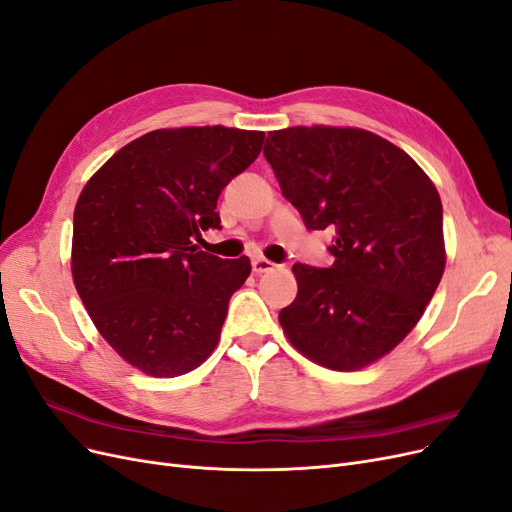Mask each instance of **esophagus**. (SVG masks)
<instances>
[{"mask_svg":"<svg viewBox=\"0 0 512 512\" xmlns=\"http://www.w3.org/2000/svg\"><path fill=\"white\" fill-rule=\"evenodd\" d=\"M275 267H277V264L271 262V260H267L264 256H254V258H252V271H254L256 275L269 273V271H273Z\"/></svg>","mask_w":512,"mask_h":512,"instance_id":"1","label":"esophagus"}]
</instances>
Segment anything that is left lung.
I'll use <instances>...</instances> for the list:
<instances>
[{
  "instance_id": "1",
  "label": "left lung",
  "mask_w": 512,
  "mask_h": 512,
  "mask_svg": "<svg viewBox=\"0 0 512 512\" xmlns=\"http://www.w3.org/2000/svg\"><path fill=\"white\" fill-rule=\"evenodd\" d=\"M264 157L306 229L336 233L330 269L292 267L283 334L327 370H363L414 330L443 277L441 197L410 155L361 128L275 130Z\"/></svg>"
}]
</instances>
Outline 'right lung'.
<instances>
[{
    "mask_svg": "<svg viewBox=\"0 0 512 512\" xmlns=\"http://www.w3.org/2000/svg\"><path fill=\"white\" fill-rule=\"evenodd\" d=\"M262 142L264 132L224 126L153 130L121 147L81 191L75 290L100 336L142 374L182 376L216 349L252 264L193 241L220 229L218 195Z\"/></svg>",
    "mask_w": 512,
    "mask_h": 512,
    "instance_id": "1",
    "label": "right lung"
}]
</instances>
